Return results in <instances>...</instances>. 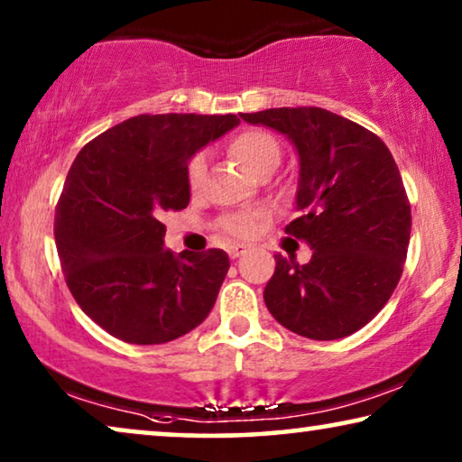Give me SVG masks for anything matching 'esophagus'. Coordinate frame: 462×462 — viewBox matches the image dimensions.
Listing matches in <instances>:
<instances>
[{
  "label": "esophagus",
  "instance_id": "obj_1",
  "mask_svg": "<svg viewBox=\"0 0 462 462\" xmlns=\"http://www.w3.org/2000/svg\"><path fill=\"white\" fill-rule=\"evenodd\" d=\"M245 253H246V246L245 245H232V246H228V254H230L232 259L243 257Z\"/></svg>",
  "mask_w": 462,
  "mask_h": 462
}]
</instances>
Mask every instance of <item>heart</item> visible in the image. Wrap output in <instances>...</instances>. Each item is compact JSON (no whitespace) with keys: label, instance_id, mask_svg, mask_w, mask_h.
I'll list each match as a JSON object with an SVG mask.
<instances>
[{"label":"heart","instance_id":"obj_1","mask_svg":"<svg viewBox=\"0 0 462 462\" xmlns=\"http://www.w3.org/2000/svg\"><path fill=\"white\" fill-rule=\"evenodd\" d=\"M228 149L234 155V160H238L240 165L253 176L272 174L282 160L280 143L263 128L240 130L230 141ZM205 171H208L205 155H192L187 163V184L192 192H199L203 189ZM257 224L259 217L251 216V213H230V216H224L219 219L217 228L232 238L245 240L253 236L254 230H257Z\"/></svg>","mask_w":462,"mask_h":462}]
</instances>
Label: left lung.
Instances as JSON below:
<instances>
[{"instance_id":"8db88e82","label":"left lung","mask_w":462,"mask_h":462,"mask_svg":"<svg viewBox=\"0 0 462 462\" xmlns=\"http://www.w3.org/2000/svg\"><path fill=\"white\" fill-rule=\"evenodd\" d=\"M299 151V217L286 234L311 246L299 265L275 254L263 299L278 323L311 340L355 334L382 311L402 275L411 203L380 136L321 107L240 114Z\"/></svg>"}]
</instances>
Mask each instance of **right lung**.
<instances>
[{
	"mask_svg": "<svg viewBox=\"0 0 462 462\" xmlns=\"http://www.w3.org/2000/svg\"><path fill=\"white\" fill-rule=\"evenodd\" d=\"M238 122L234 114H141L74 160L55 205V246L74 300L114 338L176 340L216 305L228 254L168 251L162 216L190 201V157Z\"/></svg>",
	"mask_w": 462,
	"mask_h": 462,
	"instance_id": "right-lung-1",
	"label": "right lung"
}]
</instances>
